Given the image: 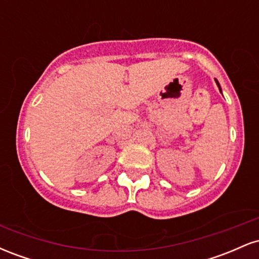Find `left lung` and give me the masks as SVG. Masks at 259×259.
I'll list each match as a JSON object with an SVG mask.
<instances>
[{
    "instance_id": "1",
    "label": "left lung",
    "mask_w": 259,
    "mask_h": 259,
    "mask_svg": "<svg viewBox=\"0 0 259 259\" xmlns=\"http://www.w3.org/2000/svg\"><path fill=\"white\" fill-rule=\"evenodd\" d=\"M215 82H217V85H218V88H219V90H221V86H219V82H218V81H217V80H215Z\"/></svg>"
}]
</instances>
